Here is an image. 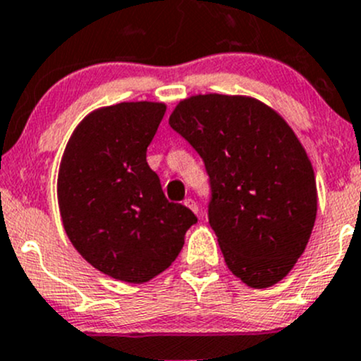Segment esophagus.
Instances as JSON below:
<instances>
[{
  "label": "esophagus",
  "mask_w": 361,
  "mask_h": 361,
  "mask_svg": "<svg viewBox=\"0 0 361 361\" xmlns=\"http://www.w3.org/2000/svg\"><path fill=\"white\" fill-rule=\"evenodd\" d=\"M183 204H185V206H187V207H190V209H192V211H194V213H195V214H197V213H199V206H197V202H195V201H194V199H190V197H188V199H185V201H183Z\"/></svg>",
  "instance_id": "1"
}]
</instances>
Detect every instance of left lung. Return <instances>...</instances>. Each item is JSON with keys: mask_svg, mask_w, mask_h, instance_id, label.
Segmentation results:
<instances>
[{"mask_svg": "<svg viewBox=\"0 0 361 361\" xmlns=\"http://www.w3.org/2000/svg\"><path fill=\"white\" fill-rule=\"evenodd\" d=\"M169 126L202 159L207 220L232 274L251 288L281 281L307 246L318 204L288 123L251 97L207 94L181 101Z\"/></svg>", "mask_w": 361, "mask_h": 361, "instance_id": "left-lung-1", "label": "left lung"}]
</instances>
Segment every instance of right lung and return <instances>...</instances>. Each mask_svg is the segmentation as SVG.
<instances>
[{"label":"right lung","instance_id":"right-lung-1","mask_svg":"<svg viewBox=\"0 0 361 361\" xmlns=\"http://www.w3.org/2000/svg\"><path fill=\"white\" fill-rule=\"evenodd\" d=\"M166 106L120 103L90 113L69 140L57 180L69 241L111 278L145 283L166 271L197 224L187 206L169 202L147 162Z\"/></svg>","mask_w":361,"mask_h":361}]
</instances>
